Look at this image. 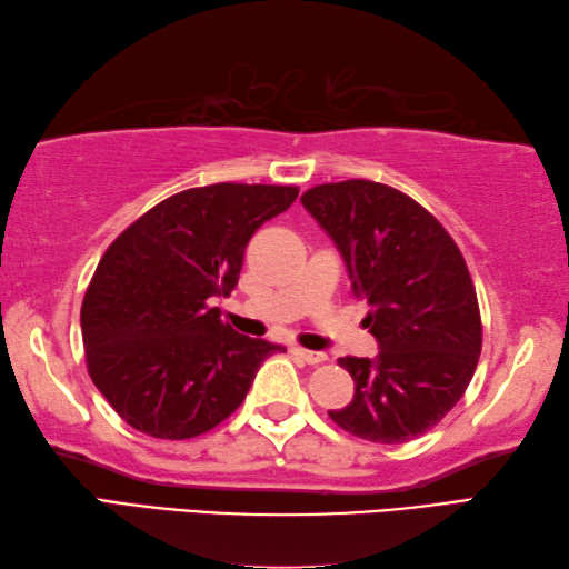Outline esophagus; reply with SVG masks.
I'll return each instance as SVG.
<instances>
[{"instance_id": "esophagus-1", "label": "esophagus", "mask_w": 569, "mask_h": 569, "mask_svg": "<svg viewBox=\"0 0 569 569\" xmlns=\"http://www.w3.org/2000/svg\"><path fill=\"white\" fill-rule=\"evenodd\" d=\"M293 355L296 358L300 360V362H306V365H320V362H326L328 358L322 352H313V350H303V348H296L293 350Z\"/></svg>"}]
</instances>
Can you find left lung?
I'll return each mask as SVG.
<instances>
[{"mask_svg":"<svg viewBox=\"0 0 569 569\" xmlns=\"http://www.w3.org/2000/svg\"><path fill=\"white\" fill-rule=\"evenodd\" d=\"M300 202L336 241L380 345L375 360H338L355 395L330 419L375 443L421 437L463 397L481 355V313L459 247L425 207L380 182L318 184Z\"/></svg>","mask_w":569,"mask_h":569,"instance_id":"left-lung-1","label":"left lung"}]
</instances>
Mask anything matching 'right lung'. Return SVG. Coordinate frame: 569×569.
I'll use <instances>...</instances> for the list:
<instances>
[{
    "mask_svg": "<svg viewBox=\"0 0 569 569\" xmlns=\"http://www.w3.org/2000/svg\"><path fill=\"white\" fill-rule=\"evenodd\" d=\"M298 187L184 189L110 243L81 306L86 365L120 419L154 439H192L247 399L261 362L283 350L239 336L211 308L239 283L243 251Z\"/></svg>",
    "mask_w": 569,
    "mask_h": 569,
    "instance_id": "obj_1",
    "label": "right lung"
}]
</instances>
